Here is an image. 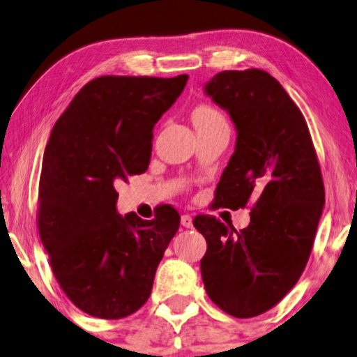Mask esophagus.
<instances>
[{
	"label": "esophagus",
	"mask_w": 357,
	"mask_h": 357,
	"mask_svg": "<svg viewBox=\"0 0 357 357\" xmlns=\"http://www.w3.org/2000/svg\"><path fill=\"white\" fill-rule=\"evenodd\" d=\"M180 222H182V226L187 227V229L193 227V218L190 216V214H183V216L180 218Z\"/></svg>",
	"instance_id": "esophagus-1"
}]
</instances>
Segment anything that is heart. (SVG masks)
I'll list each match as a JSON object with an SVG mask.
<instances>
[{"instance_id": "b5f03b06", "label": "heart", "mask_w": 357, "mask_h": 357, "mask_svg": "<svg viewBox=\"0 0 357 357\" xmlns=\"http://www.w3.org/2000/svg\"><path fill=\"white\" fill-rule=\"evenodd\" d=\"M192 120H193L195 126H204V125L216 123V121H222L224 116L219 114V112L214 109V107L202 104L193 110Z\"/></svg>"}]
</instances>
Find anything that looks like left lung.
<instances>
[{
    "instance_id": "left-lung-1",
    "label": "left lung",
    "mask_w": 357,
    "mask_h": 357,
    "mask_svg": "<svg viewBox=\"0 0 357 357\" xmlns=\"http://www.w3.org/2000/svg\"><path fill=\"white\" fill-rule=\"evenodd\" d=\"M204 94L237 131L214 206L238 209L253 202V208L242 231L211 216L193 219L208 243L202 278L219 309L250 319L299 281L325 206L324 180L304 115L271 75L218 73Z\"/></svg>"
}]
</instances>
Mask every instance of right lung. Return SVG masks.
I'll use <instances>...</instances> for the list:
<instances>
[{"mask_svg": "<svg viewBox=\"0 0 357 357\" xmlns=\"http://www.w3.org/2000/svg\"><path fill=\"white\" fill-rule=\"evenodd\" d=\"M188 76H100L82 87L53 126L38 187V232L58 284L77 309L123 319L148 301L180 216L153 221L116 211L115 183L146 172L153 130Z\"/></svg>", "mask_w": 357, "mask_h": 357, "instance_id": "obj_1", "label": "right lung"}]
</instances>
